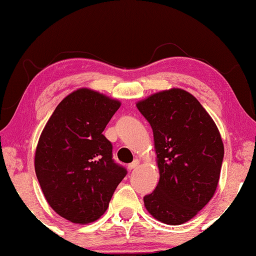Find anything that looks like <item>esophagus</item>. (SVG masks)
<instances>
[{
	"instance_id": "esophagus-1",
	"label": "esophagus",
	"mask_w": 256,
	"mask_h": 256,
	"mask_svg": "<svg viewBox=\"0 0 256 256\" xmlns=\"http://www.w3.org/2000/svg\"><path fill=\"white\" fill-rule=\"evenodd\" d=\"M140 166V161H138V160H136V161H133L132 163H130L128 164V170H133L136 169V168H138Z\"/></svg>"
}]
</instances>
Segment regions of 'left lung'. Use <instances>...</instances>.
Listing matches in <instances>:
<instances>
[{
    "label": "left lung",
    "instance_id": "left-lung-1",
    "mask_svg": "<svg viewBox=\"0 0 256 256\" xmlns=\"http://www.w3.org/2000/svg\"><path fill=\"white\" fill-rule=\"evenodd\" d=\"M136 108L152 128L160 172L144 207L160 222L180 226L216 192L224 156L220 133L200 102L182 88L152 94Z\"/></svg>",
    "mask_w": 256,
    "mask_h": 256
}]
</instances>
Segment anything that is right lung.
I'll use <instances>...</instances> for the list:
<instances>
[{
  "mask_svg": "<svg viewBox=\"0 0 256 256\" xmlns=\"http://www.w3.org/2000/svg\"><path fill=\"white\" fill-rule=\"evenodd\" d=\"M120 102L90 88L60 102L44 128L34 168L48 204L74 224H88L108 208L126 170L112 160L102 134Z\"/></svg>",
  "mask_w": 256,
  "mask_h": 256,
  "instance_id": "obj_1",
  "label": "right lung"
}]
</instances>
